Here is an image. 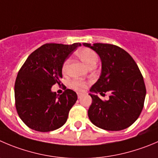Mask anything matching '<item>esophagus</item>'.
Returning a JSON list of instances; mask_svg holds the SVG:
<instances>
[{"instance_id": "34e87169", "label": "esophagus", "mask_w": 158, "mask_h": 158, "mask_svg": "<svg viewBox=\"0 0 158 158\" xmlns=\"http://www.w3.org/2000/svg\"><path fill=\"white\" fill-rule=\"evenodd\" d=\"M77 98H81V96L83 95V94H82V93H77Z\"/></svg>"}]
</instances>
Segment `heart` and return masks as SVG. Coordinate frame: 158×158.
Here are the masks:
<instances>
[{"mask_svg":"<svg viewBox=\"0 0 158 158\" xmlns=\"http://www.w3.org/2000/svg\"><path fill=\"white\" fill-rule=\"evenodd\" d=\"M77 55L79 57V59L85 64L88 67H90L92 65H95L98 61V56L92 49H88V48H81L78 49L77 52ZM69 64V60H66L64 62L62 66V71L63 73H65L67 72V67ZM72 88L77 91H83L86 88L87 83L85 81H83L81 80H76L72 81L70 83Z\"/></svg>","mask_w":158,"mask_h":158,"instance_id":"obj_1","label":"heart"}]
</instances>
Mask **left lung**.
Returning a JSON list of instances; mask_svg holds the SVG:
<instances>
[{
    "mask_svg": "<svg viewBox=\"0 0 158 158\" xmlns=\"http://www.w3.org/2000/svg\"><path fill=\"white\" fill-rule=\"evenodd\" d=\"M83 45L95 51L102 62L100 77L90 89V120L106 130L128 128L140 115L146 96L143 77L137 64L127 51L115 45ZM106 92L110 93L108 101H102L96 94Z\"/></svg>",
    "mask_w": 158,
    "mask_h": 158,
    "instance_id": "left-lung-1",
    "label": "left lung"
}]
</instances>
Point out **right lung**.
Returning <instances> with one entry per match:
<instances>
[{
	"mask_svg": "<svg viewBox=\"0 0 158 158\" xmlns=\"http://www.w3.org/2000/svg\"><path fill=\"white\" fill-rule=\"evenodd\" d=\"M81 44L47 43L31 52L19 71L15 84L18 114L27 127L39 132H49L64 126L76 92L66 89L62 94L51 88L60 83L65 60Z\"/></svg>",
	"mask_w": 158,
	"mask_h": 158,
	"instance_id": "obj_1",
	"label": "right lung"
}]
</instances>
